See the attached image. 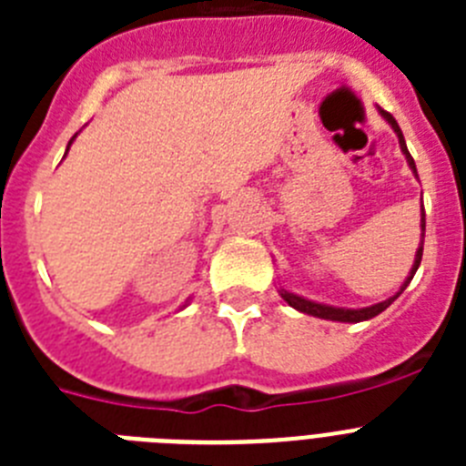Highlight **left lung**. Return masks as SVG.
Wrapping results in <instances>:
<instances>
[{"mask_svg":"<svg viewBox=\"0 0 466 466\" xmlns=\"http://www.w3.org/2000/svg\"><path fill=\"white\" fill-rule=\"evenodd\" d=\"M380 114H382V118H385V121L390 123V126H392L394 133H397L399 147H401L403 156H406V160H409L410 170H413L415 177H418L413 156L409 154V149H406V142H403L401 127H399V123L394 121V116H392V114H390V111L380 109ZM420 226H422V233H420V247H418V252H415L413 268H410L409 278H406V282H403L401 291L406 289V287H409V282H410V279H413L415 270H418L420 261H422V245H425V208H422V219H420ZM401 291H397V294H394L392 299L382 300V303H376V306H369V308H357V310H352V308L324 306V303H315V300H308V299H303V296H296V294H291V291H284V289H279V296H282V299L287 300V303H289L291 308H296V310H300V312H306V315L319 317V319H331V322H352V324H355V322H364V319H371V317L380 315V312L385 310V308L392 306V300L397 299V296L401 294Z\"/></svg>","mask_w":466,"mask_h":466,"instance_id":"8db88e82","label":"left lung"}]
</instances>
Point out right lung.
<instances>
[{"label": "right lung", "mask_w": 466, "mask_h": 466, "mask_svg": "<svg viewBox=\"0 0 466 466\" xmlns=\"http://www.w3.org/2000/svg\"><path fill=\"white\" fill-rule=\"evenodd\" d=\"M74 137H76V135H74ZM74 137H72V139H69V144H72V142H74ZM67 149H69V147H67Z\"/></svg>", "instance_id": "add662e5"}]
</instances>
